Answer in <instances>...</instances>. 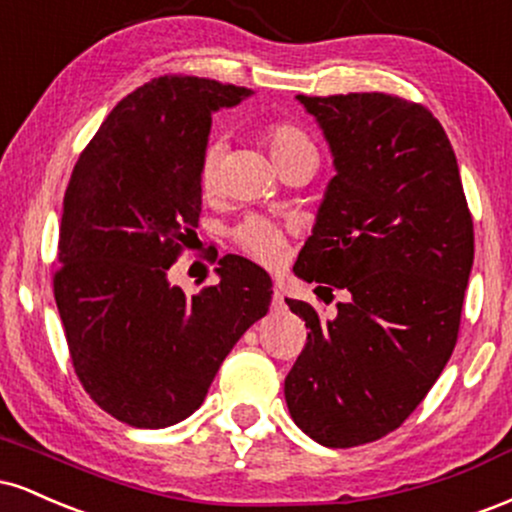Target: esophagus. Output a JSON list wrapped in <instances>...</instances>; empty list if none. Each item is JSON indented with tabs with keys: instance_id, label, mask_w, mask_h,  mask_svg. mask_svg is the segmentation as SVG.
Listing matches in <instances>:
<instances>
[{
	"instance_id": "1",
	"label": "esophagus",
	"mask_w": 512,
	"mask_h": 512,
	"mask_svg": "<svg viewBox=\"0 0 512 512\" xmlns=\"http://www.w3.org/2000/svg\"><path fill=\"white\" fill-rule=\"evenodd\" d=\"M272 310H276V313H279V310H286V301H284V293H281V289H279V286H276V289H274V293H272Z\"/></svg>"
}]
</instances>
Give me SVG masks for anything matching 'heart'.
Instances as JSON below:
<instances>
[{
    "label": "heart",
    "mask_w": 512,
    "mask_h": 512,
    "mask_svg": "<svg viewBox=\"0 0 512 512\" xmlns=\"http://www.w3.org/2000/svg\"><path fill=\"white\" fill-rule=\"evenodd\" d=\"M262 139L272 151L276 163L286 161L293 154H301V151H315L308 134L296 125H289V122H269V125H264ZM221 151L223 149L219 142H211L204 146L202 158H199V190L204 192V197H211L219 190ZM233 238H236V245L245 255L262 264H276L284 255V231L267 219H248L240 223Z\"/></svg>",
    "instance_id": "heart-1"
}]
</instances>
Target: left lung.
Wrapping results in <instances>:
<instances>
[{
    "label": "left lung",
    "mask_w": 512,
    "mask_h": 512,
    "mask_svg": "<svg viewBox=\"0 0 512 512\" xmlns=\"http://www.w3.org/2000/svg\"><path fill=\"white\" fill-rule=\"evenodd\" d=\"M296 98L337 175L293 272L351 298L327 320L286 298L310 332L284 395L303 433L356 448L402 426L455 349L472 214L448 134L421 103L378 91Z\"/></svg>",
    "instance_id": "8db88e82"
}]
</instances>
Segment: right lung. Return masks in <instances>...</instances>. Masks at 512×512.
Listing matches in <instances>:
<instances>
[{
	"instance_id": "add662e5",
	"label": "right lung",
	"mask_w": 512,
	"mask_h": 512,
	"mask_svg": "<svg viewBox=\"0 0 512 512\" xmlns=\"http://www.w3.org/2000/svg\"><path fill=\"white\" fill-rule=\"evenodd\" d=\"M250 88L166 74L105 117L64 192L52 276L74 373L122 424L166 428L207 397L216 370L267 315L272 279L238 255L197 296L170 286L202 211L199 158L211 113Z\"/></svg>"
}]
</instances>
